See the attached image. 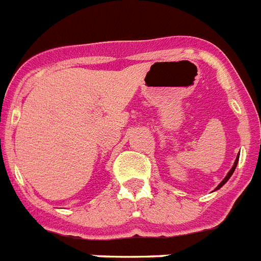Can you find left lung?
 <instances>
[{"mask_svg":"<svg viewBox=\"0 0 261 261\" xmlns=\"http://www.w3.org/2000/svg\"><path fill=\"white\" fill-rule=\"evenodd\" d=\"M238 161H239V154H238V157H236V160H234V164H233V167L231 168V171L228 172V174H227V176H225V177H224L223 181H221L220 184L217 185V188H216V189L221 188V187H223V185L225 184V182H227L228 180H229V177H231V176H232V173H233V172H234V169H236V165H238Z\"/></svg>","mask_w":261,"mask_h":261,"instance_id":"1","label":"left lung"}]
</instances>
